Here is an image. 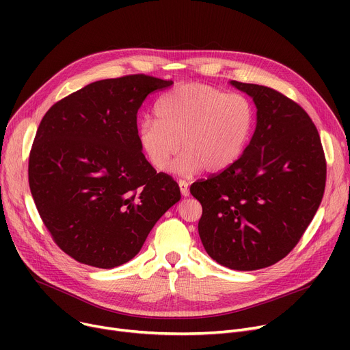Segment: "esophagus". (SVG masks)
<instances>
[{
  "label": "esophagus",
  "mask_w": 350,
  "mask_h": 350,
  "mask_svg": "<svg viewBox=\"0 0 350 350\" xmlns=\"http://www.w3.org/2000/svg\"><path fill=\"white\" fill-rule=\"evenodd\" d=\"M178 186H180V191L181 194L187 197L190 194V190H189V183L186 180H178Z\"/></svg>",
  "instance_id": "obj_1"
}]
</instances>
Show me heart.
<instances>
[{"instance_id":"b5f03b06","label":"heart","mask_w":350,"mask_h":350,"mask_svg":"<svg viewBox=\"0 0 350 350\" xmlns=\"http://www.w3.org/2000/svg\"><path fill=\"white\" fill-rule=\"evenodd\" d=\"M154 115L156 120L147 118L139 123L142 150L163 172L180 147L183 152L173 165L180 174L228 169L244 154L255 124L254 107L245 96L204 83L165 92L156 102Z\"/></svg>"}]
</instances>
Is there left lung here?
<instances>
[{
  "instance_id": "8db88e82",
  "label": "left lung",
  "mask_w": 350,
  "mask_h": 350,
  "mask_svg": "<svg viewBox=\"0 0 350 350\" xmlns=\"http://www.w3.org/2000/svg\"><path fill=\"white\" fill-rule=\"evenodd\" d=\"M256 106V127L228 169L194 181L207 254L237 271L261 269L295 248L325 191L326 159L305 110L268 86L231 81Z\"/></svg>"
}]
</instances>
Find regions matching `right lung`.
Segmentation results:
<instances>
[{
	"instance_id": "add662e5",
	"label": "right lung",
	"mask_w": 350,
	"mask_h": 350,
	"mask_svg": "<svg viewBox=\"0 0 350 350\" xmlns=\"http://www.w3.org/2000/svg\"><path fill=\"white\" fill-rule=\"evenodd\" d=\"M172 83L143 73L98 81L42 118L29 152V189L53 243L78 262L131 261L180 200L174 178L152 167L137 137L143 100Z\"/></svg>"
}]
</instances>
